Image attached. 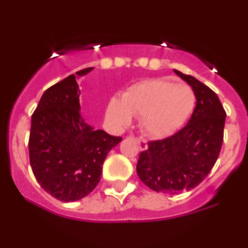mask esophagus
Segmentation results:
<instances>
[{
	"mask_svg": "<svg viewBox=\"0 0 248 248\" xmlns=\"http://www.w3.org/2000/svg\"><path fill=\"white\" fill-rule=\"evenodd\" d=\"M137 143H139V147H140V150H147L148 149V143L145 140L143 139H136Z\"/></svg>",
	"mask_w": 248,
	"mask_h": 248,
	"instance_id": "obj_1",
	"label": "esophagus"
}]
</instances>
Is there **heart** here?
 <instances>
[{
    "mask_svg": "<svg viewBox=\"0 0 248 248\" xmlns=\"http://www.w3.org/2000/svg\"><path fill=\"white\" fill-rule=\"evenodd\" d=\"M195 93L185 84L166 79H145L130 85L121 99L113 97L106 106L105 116L113 129L121 130L141 115L145 133L165 137L178 129L192 113Z\"/></svg>",
    "mask_w": 248,
    "mask_h": 248,
    "instance_id": "b5f03b06",
    "label": "heart"
}]
</instances>
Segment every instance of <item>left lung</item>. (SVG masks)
Segmentation results:
<instances>
[{"instance_id":"obj_1","label":"left lung","mask_w":248,"mask_h":248,"mask_svg":"<svg viewBox=\"0 0 248 248\" xmlns=\"http://www.w3.org/2000/svg\"><path fill=\"white\" fill-rule=\"evenodd\" d=\"M192 86L196 106L185 126L164 140L150 141L136 171L155 192L179 194L199 186L214 168L222 148L226 113L215 92L195 77L174 70Z\"/></svg>"}]
</instances>
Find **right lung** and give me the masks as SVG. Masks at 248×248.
Returning <instances> with one entry per match:
<instances>
[{"mask_svg":"<svg viewBox=\"0 0 248 248\" xmlns=\"http://www.w3.org/2000/svg\"><path fill=\"white\" fill-rule=\"evenodd\" d=\"M92 69L77 71L47 89L32 114V171L47 193L63 202L85 198L95 188L107 154L122 140L94 129L79 111V78Z\"/></svg>","mask_w":248,"mask_h":248,"instance_id":"obj_1","label":"right lung"}]
</instances>
